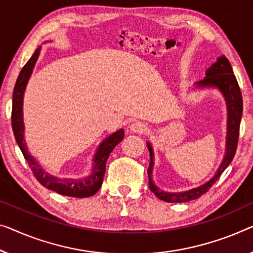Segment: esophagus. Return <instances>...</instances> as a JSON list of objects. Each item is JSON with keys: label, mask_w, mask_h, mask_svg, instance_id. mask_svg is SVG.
I'll use <instances>...</instances> for the list:
<instances>
[{"label": "esophagus", "mask_w": 253, "mask_h": 253, "mask_svg": "<svg viewBox=\"0 0 253 253\" xmlns=\"http://www.w3.org/2000/svg\"><path fill=\"white\" fill-rule=\"evenodd\" d=\"M146 124L142 123V122H135L130 125V129L135 131V133H144L146 130Z\"/></svg>", "instance_id": "esophagus-1"}]
</instances>
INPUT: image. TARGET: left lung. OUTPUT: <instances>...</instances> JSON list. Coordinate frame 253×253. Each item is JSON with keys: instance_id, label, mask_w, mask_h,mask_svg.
Segmentation results:
<instances>
[{"instance_id": "obj_1", "label": "left lung", "mask_w": 253, "mask_h": 253, "mask_svg": "<svg viewBox=\"0 0 253 253\" xmlns=\"http://www.w3.org/2000/svg\"><path fill=\"white\" fill-rule=\"evenodd\" d=\"M198 86L205 87V86H214L219 88L220 92L225 96L226 103H227V141H226V154L221 163L220 167L218 168L212 178L209 182L203 184L202 186H199L193 190L187 192H180V193H167V192L160 191L156 185H154L151 175H152V167H153V153L152 148L150 143H146L150 151V166L148 169L149 175V186L151 192H153L154 195L165 202H188L191 200L199 199L203 194L209 191V188L217 182L218 178L223 174L224 170L228 167V165L232 163L233 158L235 156L237 149V142H239L240 135V124L241 117H242L243 111V100L241 89L237 84V81L233 74L231 63L225 55H221L217 60L216 63H213L208 70H207L206 78L201 82L197 83Z\"/></svg>"}]
</instances>
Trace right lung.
Masks as SVG:
<instances>
[{
    "instance_id": "obj_1",
    "label": "right lung",
    "mask_w": 253,
    "mask_h": 253,
    "mask_svg": "<svg viewBox=\"0 0 253 253\" xmlns=\"http://www.w3.org/2000/svg\"><path fill=\"white\" fill-rule=\"evenodd\" d=\"M40 51L41 46L37 47L35 53L32 55V58L28 60L27 63L22 68L17 78L16 85H14L12 95V112H11V124H12L14 138H16L26 161L28 163L30 170L33 171L35 178L43 186L47 187L48 190L54 191L61 195H66V197H92L102 186L105 172V164H107V160L109 156H110V153L112 152V150L116 148L117 144H119L123 141L124 130L119 129L101 143L99 150H97L95 157H94L92 175H89L87 178H58V177L48 175L46 171L43 170L42 167L36 163L35 159L28 152L24 138V122H22V99H24V92L30 75H32L33 68L35 66L37 59H39Z\"/></svg>"
}]
</instances>
